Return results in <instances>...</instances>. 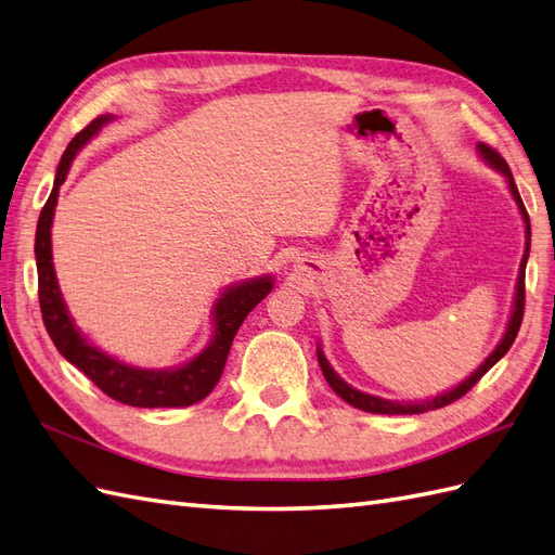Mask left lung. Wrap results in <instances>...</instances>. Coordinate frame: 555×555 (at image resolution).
<instances>
[{
  "label": "left lung",
  "instance_id": "left-lung-1",
  "mask_svg": "<svg viewBox=\"0 0 555 555\" xmlns=\"http://www.w3.org/2000/svg\"><path fill=\"white\" fill-rule=\"evenodd\" d=\"M478 152L482 154V159H486L490 166H494L496 170H502V173L508 178V190H511V194H514V198H516V204H518V208H520V216H522V220H525V230H528V246H525V255H522L520 272H518L516 297H514V300H516V302H514V314H511L508 328H506V333H504V337H502V343L496 345V349L490 353V357H488L486 361H482V365L478 367V371H476L472 377H466V379L462 382V385H457L454 389H450V391H446V393H440V396H434V399H429V401H422V403H399V401L377 399V396L363 393V391H359V389L349 387L347 382L333 371L331 363L325 361L323 351L319 349L317 353H319V363H321V371H323L325 382H328V385L333 387V391L339 396V399L347 401V403L353 405V408L365 410V413H375V415H420V413H426V410L446 408V405L454 403L457 399H462V396H464L468 389L476 387L478 379H480L482 375H486V373L490 371V367L504 357V353L511 349V345H514V339H516V335H518V331H520V323H522V311H525V264H528V253H530V216H528V210H525V206H522V198H520V194H518L514 176H511V170H508V164L504 162V156H502L500 152H496V150H492L490 145H486V142H478Z\"/></svg>",
  "mask_w": 555,
  "mask_h": 555
}]
</instances>
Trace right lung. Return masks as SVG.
<instances>
[{"label":"right lung","instance_id":"1","mask_svg":"<svg viewBox=\"0 0 555 555\" xmlns=\"http://www.w3.org/2000/svg\"><path fill=\"white\" fill-rule=\"evenodd\" d=\"M107 121H112L109 115L95 117L87 129L73 138V142H69L61 156L59 170H55L51 196L47 198L44 208L39 212L35 258L41 319H44L47 333L53 339L55 349H59L69 363L77 365L98 389L109 396V399L135 408H184L206 399L212 387L218 385L238 325L244 323L248 311L260 300H264L267 293L272 291V276L238 283V286L224 291L216 302V335H212L210 345L198 353L196 359L184 363L182 367H176V371H142V367L119 363L117 359L107 357L105 351L89 345L75 328L73 319H69L67 307L61 297L59 281H55L51 262V222L55 202H59V190L67 178V170L75 159V154L87 145Z\"/></svg>","mask_w":555,"mask_h":555}]
</instances>
